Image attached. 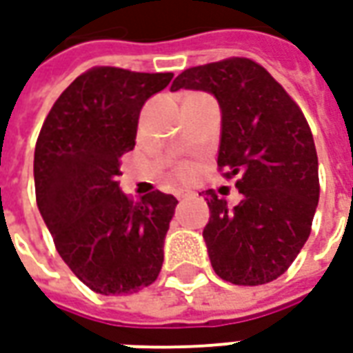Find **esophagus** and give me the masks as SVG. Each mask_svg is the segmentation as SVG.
<instances>
[{"instance_id": "esophagus-1", "label": "esophagus", "mask_w": 353, "mask_h": 353, "mask_svg": "<svg viewBox=\"0 0 353 353\" xmlns=\"http://www.w3.org/2000/svg\"><path fill=\"white\" fill-rule=\"evenodd\" d=\"M176 197H179V199H190V197H194V194H192L190 190H179V192H176Z\"/></svg>"}]
</instances>
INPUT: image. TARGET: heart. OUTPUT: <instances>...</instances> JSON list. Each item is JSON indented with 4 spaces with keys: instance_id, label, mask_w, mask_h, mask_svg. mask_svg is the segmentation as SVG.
<instances>
[{
    "instance_id": "1",
    "label": "heart",
    "mask_w": 353,
    "mask_h": 353,
    "mask_svg": "<svg viewBox=\"0 0 353 353\" xmlns=\"http://www.w3.org/2000/svg\"><path fill=\"white\" fill-rule=\"evenodd\" d=\"M176 173H179L180 176H186V174L190 173V167H188V165H180L179 169H176Z\"/></svg>"
}]
</instances>
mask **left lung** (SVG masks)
Listing matches in <instances>:
<instances>
[{"mask_svg": "<svg viewBox=\"0 0 353 353\" xmlns=\"http://www.w3.org/2000/svg\"><path fill=\"white\" fill-rule=\"evenodd\" d=\"M205 90L222 109L218 171L236 179L241 203L228 208L214 190L203 236L214 272L259 285L288 271L307 243L318 199V154L307 118L282 84L248 58L190 68L171 90Z\"/></svg>", "mask_w": 353, "mask_h": 353, "instance_id": "obj_1", "label": "left lung"}]
</instances>
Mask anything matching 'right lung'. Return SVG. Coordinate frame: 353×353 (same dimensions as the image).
I'll use <instances>...</instances> for the list:
<instances>
[{
    "label": "right lung",
    "mask_w": 353,
    "mask_h": 353,
    "mask_svg": "<svg viewBox=\"0 0 353 353\" xmlns=\"http://www.w3.org/2000/svg\"><path fill=\"white\" fill-rule=\"evenodd\" d=\"M173 73L92 68L56 99L41 128L35 199L54 246L90 290L137 293L156 282L173 195L154 190L141 201L120 192V165L133 150L141 109Z\"/></svg>",
    "instance_id": "obj_1"
}]
</instances>
